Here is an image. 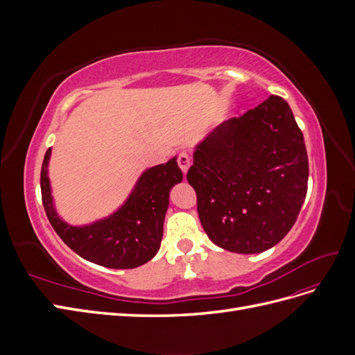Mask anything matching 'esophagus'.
I'll return each instance as SVG.
<instances>
[{
    "instance_id": "34e87169",
    "label": "esophagus",
    "mask_w": 355,
    "mask_h": 355,
    "mask_svg": "<svg viewBox=\"0 0 355 355\" xmlns=\"http://www.w3.org/2000/svg\"><path fill=\"white\" fill-rule=\"evenodd\" d=\"M178 164H179L180 170L184 171V175H187V171H188V168H189V166H191V158H189V155H188L187 153H180L179 157H178Z\"/></svg>"
}]
</instances>
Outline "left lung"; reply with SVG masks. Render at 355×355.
<instances>
[{"instance_id":"1","label":"left lung","mask_w":355,"mask_h":355,"mask_svg":"<svg viewBox=\"0 0 355 355\" xmlns=\"http://www.w3.org/2000/svg\"><path fill=\"white\" fill-rule=\"evenodd\" d=\"M187 179L207 237L225 250L261 253L295 225L308 189L304 135L288 103L270 96L223 121L196 146Z\"/></svg>"}]
</instances>
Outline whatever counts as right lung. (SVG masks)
<instances>
[{"mask_svg":"<svg viewBox=\"0 0 355 355\" xmlns=\"http://www.w3.org/2000/svg\"><path fill=\"white\" fill-rule=\"evenodd\" d=\"M50 155L51 148L41 167V196L47 218L62 241L83 259L114 270H130L151 261L163 239L170 189L184 178L178 157L146 168L125 201L110 216L75 227L56 210L49 178Z\"/></svg>","mask_w":355,"mask_h":355,"instance_id":"obj_1","label":"right lung"}]
</instances>
